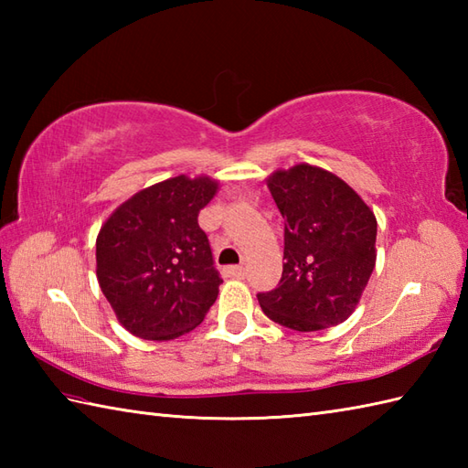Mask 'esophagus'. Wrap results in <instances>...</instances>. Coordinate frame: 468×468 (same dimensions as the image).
<instances>
[{
	"instance_id": "esophagus-1",
	"label": "esophagus",
	"mask_w": 468,
	"mask_h": 468,
	"mask_svg": "<svg viewBox=\"0 0 468 468\" xmlns=\"http://www.w3.org/2000/svg\"><path fill=\"white\" fill-rule=\"evenodd\" d=\"M225 273H227L229 277H243V275H245V270H243V265H231V267H227Z\"/></svg>"
}]
</instances>
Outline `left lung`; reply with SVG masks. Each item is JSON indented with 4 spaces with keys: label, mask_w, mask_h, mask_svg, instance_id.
Listing matches in <instances>:
<instances>
[{
    "label": "left lung",
    "mask_w": 468,
    "mask_h": 468,
    "mask_svg": "<svg viewBox=\"0 0 468 468\" xmlns=\"http://www.w3.org/2000/svg\"><path fill=\"white\" fill-rule=\"evenodd\" d=\"M283 217V273L257 293L263 314L295 332L346 322L376 265V217L342 178L312 165L267 181Z\"/></svg>",
    "instance_id": "left-lung-1"
}]
</instances>
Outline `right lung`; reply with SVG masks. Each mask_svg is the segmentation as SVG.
I'll use <instances>...</instances> for the list:
<instances>
[{"mask_svg": "<svg viewBox=\"0 0 468 468\" xmlns=\"http://www.w3.org/2000/svg\"><path fill=\"white\" fill-rule=\"evenodd\" d=\"M215 193L208 176L181 175L136 193L102 225L98 283L131 334L175 340L211 310L223 280L198 213Z\"/></svg>", "mask_w": 468, "mask_h": 468, "instance_id": "1", "label": "right lung"}]
</instances>
